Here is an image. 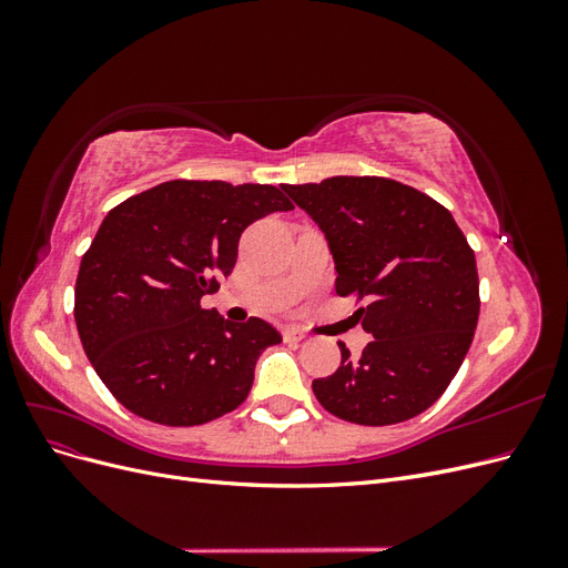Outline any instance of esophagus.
Instances as JSON below:
<instances>
[{
	"instance_id": "obj_1",
	"label": "esophagus",
	"mask_w": 568,
	"mask_h": 568,
	"mask_svg": "<svg viewBox=\"0 0 568 568\" xmlns=\"http://www.w3.org/2000/svg\"><path fill=\"white\" fill-rule=\"evenodd\" d=\"M282 336H284V341L294 343V341H303V338H305V332L298 329V326H286V329L282 332Z\"/></svg>"
}]
</instances>
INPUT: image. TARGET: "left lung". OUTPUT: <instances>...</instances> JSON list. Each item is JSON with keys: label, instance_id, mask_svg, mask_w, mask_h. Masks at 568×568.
Masks as SVG:
<instances>
[{"label": "left lung", "instance_id": "8db88e82", "mask_svg": "<svg viewBox=\"0 0 568 568\" xmlns=\"http://www.w3.org/2000/svg\"><path fill=\"white\" fill-rule=\"evenodd\" d=\"M329 242L336 294L355 298L372 341L315 379L320 405L363 426L400 424L432 407L474 341L480 296L476 257L450 211L388 178L284 184ZM366 301L365 306L358 303Z\"/></svg>", "mask_w": 568, "mask_h": 568}]
</instances>
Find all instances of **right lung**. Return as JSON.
<instances>
[{
  "label": "right lung",
  "instance_id": "obj_1",
  "mask_svg": "<svg viewBox=\"0 0 568 568\" xmlns=\"http://www.w3.org/2000/svg\"><path fill=\"white\" fill-rule=\"evenodd\" d=\"M291 209L272 184L170 180L109 211L82 255L73 313L120 405L153 424L199 426L246 400L257 355L282 336L261 317L222 320L201 298L232 274L251 222Z\"/></svg>",
  "mask_w": 568,
  "mask_h": 568
}]
</instances>
